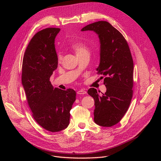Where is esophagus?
<instances>
[{"label":"esophagus","mask_w":161,"mask_h":161,"mask_svg":"<svg viewBox=\"0 0 161 161\" xmlns=\"http://www.w3.org/2000/svg\"><path fill=\"white\" fill-rule=\"evenodd\" d=\"M77 94H80V95H83V94H86V92L85 90L81 89V90H79L77 91Z\"/></svg>","instance_id":"esophagus-1"}]
</instances>
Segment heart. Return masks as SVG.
Here are the masks:
<instances>
[{
    "label": "heart",
    "instance_id": "obj_1",
    "mask_svg": "<svg viewBox=\"0 0 161 161\" xmlns=\"http://www.w3.org/2000/svg\"><path fill=\"white\" fill-rule=\"evenodd\" d=\"M71 48L74 50L76 55L82 54V53H88V48L86 47V45L82 42H76L72 44L71 45ZM62 59V56L61 55L58 54V60L60 61Z\"/></svg>",
    "mask_w": 161,
    "mask_h": 161
}]
</instances>
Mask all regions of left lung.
Listing matches in <instances>:
<instances>
[{
	"instance_id": "obj_1",
	"label": "left lung",
	"mask_w": 161,
	"mask_h": 161,
	"mask_svg": "<svg viewBox=\"0 0 161 161\" xmlns=\"http://www.w3.org/2000/svg\"><path fill=\"white\" fill-rule=\"evenodd\" d=\"M86 31L95 32L99 38L100 64L97 71L105 77L104 84L106 87L102 96L94 88L87 92L95 102L94 122L103 127H111L121 120L131 102L133 60L127 41L108 21L89 24L81 29Z\"/></svg>"
}]
</instances>
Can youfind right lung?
<instances>
[{
    "mask_svg": "<svg viewBox=\"0 0 161 161\" xmlns=\"http://www.w3.org/2000/svg\"><path fill=\"white\" fill-rule=\"evenodd\" d=\"M60 30L47 28L37 32L27 46L22 63L21 82L32 117L52 132L67 127L76 100L73 89L54 88L50 81L58 65L55 39Z\"/></svg>",
    "mask_w": 161,
    "mask_h": 161,
    "instance_id": "obj_1",
    "label": "right lung"
}]
</instances>
